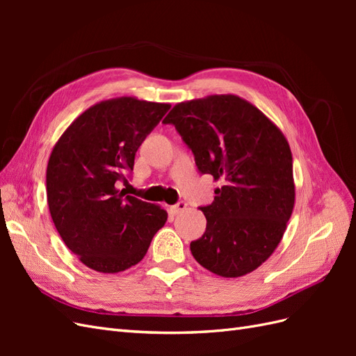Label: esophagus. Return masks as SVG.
Returning a JSON list of instances; mask_svg holds the SVG:
<instances>
[{
  "label": "esophagus",
  "instance_id": "1",
  "mask_svg": "<svg viewBox=\"0 0 356 356\" xmlns=\"http://www.w3.org/2000/svg\"><path fill=\"white\" fill-rule=\"evenodd\" d=\"M184 209H187V203H186V202H178L177 204H172V207L169 208V211H170L172 215H178V213H181Z\"/></svg>",
  "mask_w": 356,
  "mask_h": 356
}]
</instances>
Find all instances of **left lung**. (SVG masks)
I'll list each match as a JSON object with an SVG mask.
<instances>
[{
	"label": "left lung",
	"instance_id": "8db88e82",
	"mask_svg": "<svg viewBox=\"0 0 356 356\" xmlns=\"http://www.w3.org/2000/svg\"><path fill=\"white\" fill-rule=\"evenodd\" d=\"M195 154L202 174L221 181L200 208L207 230L190 243L196 261L222 277L254 272L273 254L293 213V154L270 118L238 95L177 104L165 117Z\"/></svg>",
	"mask_w": 356,
	"mask_h": 356
}]
</instances>
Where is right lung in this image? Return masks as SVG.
<instances>
[{"instance_id": "1", "label": "right lung", "mask_w": 356, "mask_h": 356, "mask_svg": "<svg viewBox=\"0 0 356 356\" xmlns=\"http://www.w3.org/2000/svg\"><path fill=\"white\" fill-rule=\"evenodd\" d=\"M170 104L135 96L101 101L60 135L47 163V203L68 250L92 270L118 273L143 260L168 212L118 190Z\"/></svg>"}]
</instances>
